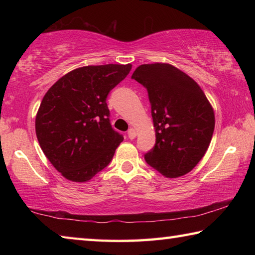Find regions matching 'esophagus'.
I'll use <instances>...</instances> for the list:
<instances>
[{
  "instance_id": "34e87169",
  "label": "esophagus",
  "mask_w": 255,
  "mask_h": 255,
  "mask_svg": "<svg viewBox=\"0 0 255 255\" xmlns=\"http://www.w3.org/2000/svg\"><path fill=\"white\" fill-rule=\"evenodd\" d=\"M137 136V131H136V129H133V128H130L128 130V137L130 138V139H133V138H135Z\"/></svg>"
}]
</instances>
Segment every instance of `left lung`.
I'll return each instance as SVG.
<instances>
[{
	"instance_id": "left-lung-1",
	"label": "left lung",
	"mask_w": 255,
	"mask_h": 255,
	"mask_svg": "<svg viewBox=\"0 0 255 255\" xmlns=\"http://www.w3.org/2000/svg\"><path fill=\"white\" fill-rule=\"evenodd\" d=\"M147 90L156 144L145 161L166 178L189 173L209 147L215 114L195 80L166 63L144 64L132 73Z\"/></svg>"
}]
</instances>
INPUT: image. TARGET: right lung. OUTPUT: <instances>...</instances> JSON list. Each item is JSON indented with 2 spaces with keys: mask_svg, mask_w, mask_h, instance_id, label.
Segmentation results:
<instances>
[{
  "mask_svg": "<svg viewBox=\"0 0 255 255\" xmlns=\"http://www.w3.org/2000/svg\"><path fill=\"white\" fill-rule=\"evenodd\" d=\"M131 64L75 68L47 91L36 116V135L46 157L64 178L88 182L111 162L124 140L112 129L107 97Z\"/></svg>",
  "mask_w": 255,
  "mask_h": 255,
  "instance_id": "right-lung-1",
  "label": "right lung"
}]
</instances>
